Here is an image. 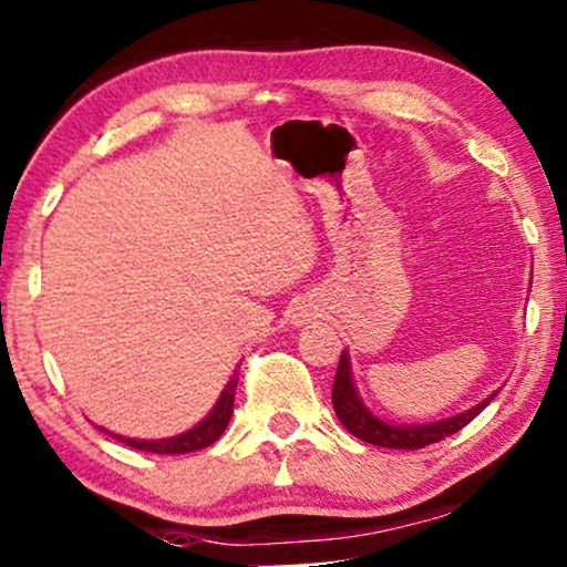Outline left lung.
Masks as SVG:
<instances>
[{
  "label": "left lung",
  "mask_w": 567,
  "mask_h": 567,
  "mask_svg": "<svg viewBox=\"0 0 567 567\" xmlns=\"http://www.w3.org/2000/svg\"><path fill=\"white\" fill-rule=\"evenodd\" d=\"M493 395L488 398V401L477 403L475 409L460 413V416H452L446 421H434V424H421V426L382 424L380 419H374L372 413L364 409L360 395H357L347 352H341L337 378H333V390H331L333 411H337V416L341 424H344L347 432L354 434L357 440H362L367 444L385 446V450H421V446L442 442L444 436L457 434L460 429H465L470 421H473L477 413H481L485 405L493 401Z\"/></svg>",
  "instance_id": "obj_1"
}]
</instances>
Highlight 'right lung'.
<instances>
[{"instance_id": "1", "label": "right lung", "mask_w": 567, "mask_h": 567, "mask_svg": "<svg viewBox=\"0 0 567 567\" xmlns=\"http://www.w3.org/2000/svg\"><path fill=\"white\" fill-rule=\"evenodd\" d=\"M236 385H238V378H230L226 390H223L220 398H218V403H215V409L210 411V416L200 421V424H197L195 429H189V432L179 434V436H172V440L141 442V440H125V436H117V434H110V436H115V440H121L123 444L133 446V450L154 452V454H185V452L205 450V446L218 442L220 434L226 432L230 413H234Z\"/></svg>"}]
</instances>
